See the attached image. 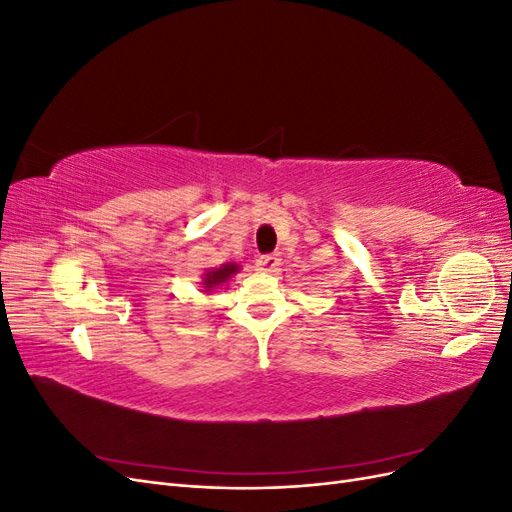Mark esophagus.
I'll return each instance as SVG.
<instances>
[{"mask_svg": "<svg viewBox=\"0 0 512 512\" xmlns=\"http://www.w3.org/2000/svg\"><path fill=\"white\" fill-rule=\"evenodd\" d=\"M277 265H280V258H277L275 254H262L256 260V269L262 273H275Z\"/></svg>", "mask_w": 512, "mask_h": 512, "instance_id": "obj_1", "label": "esophagus"}]
</instances>
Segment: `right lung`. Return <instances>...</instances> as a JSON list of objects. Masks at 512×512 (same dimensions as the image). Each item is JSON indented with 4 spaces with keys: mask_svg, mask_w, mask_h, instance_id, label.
<instances>
[{
    "mask_svg": "<svg viewBox=\"0 0 512 512\" xmlns=\"http://www.w3.org/2000/svg\"><path fill=\"white\" fill-rule=\"evenodd\" d=\"M235 273H239V265H235V262H226V265H222L220 269L207 271L205 277H203V288H205V292H211V288L228 282L230 277L235 275Z\"/></svg>",
    "mask_w": 512,
    "mask_h": 512,
    "instance_id": "add662e5",
    "label": "right lung"
}]
</instances>
